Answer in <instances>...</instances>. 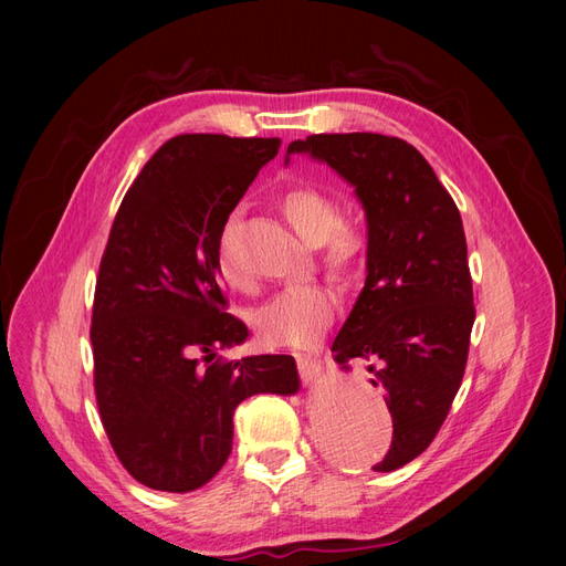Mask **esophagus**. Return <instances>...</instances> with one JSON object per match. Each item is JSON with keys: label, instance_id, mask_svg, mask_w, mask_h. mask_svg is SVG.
Here are the masks:
<instances>
[{"label": "esophagus", "instance_id": "34e87169", "mask_svg": "<svg viewBox=\"0 0 566 566\" xmlns=\"http://www.w3.org/2000/svg\"><path fill=\"white\" fill-rule=\"evenodd\" d=\"M297 368H300V375L304 382H314L316 378H321V361L314 356H306V354H297Z\"/></svg>", "mask_w": 566, "mask_h": 566}]
</instances>
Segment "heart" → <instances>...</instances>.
<instances>
[{
	"mask_svg": "<svg viewBox=\"0 0 566 566\" xmlns=\"http://www.w3.org/2000/svg\"><path fill=\"white\" fill-rule=\"evenodd\" d=\"M279 208L306 243L318 248L321 262L337 281H352L364 269L370 250L368 224L356 214H342L335 196L314 186L287 188ZM214 262L229 287H248L250 269L238 248L235 219L221 229ZM337 314V295L328 285L297 283L273 293L256 306L254 331L269 347H312L331 328Z\"/></svg>",
	"mask_w": 566,
	"mask_h": 566,
	"instance_id": "1",
	"label": "heart"
}]
</instances>
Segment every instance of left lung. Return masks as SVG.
Segmentation results:
<instances>
[{"mask_svg":"<svg viewBox=\"0 0 566 566\" xmlns=\"http://www.w3.org/2000/svg\"><path fill=\"white\" fill-rule=\"evenodd\" d=\"M287 153L328 163L364 202L368 276L333 352L342 368L373 361L394 427L373 470L391 472L434 441L465 375L474 297L462 219L430 163L397 136L312 134Z\"/></svg>","mask_w":566,"mask_h":566,"instance_id":"1","label":"left lung"}]
</instances>
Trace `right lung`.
<instances>
[{
  "instance_id": "right-lung-1",
  "label": "right lung",
  "mask_w": 566,
  "mask_h": 566,
  "mask_svg": "<svg viewBox=\"0 0 566 566\" xmlns=\"http://www.w3.org/2000/svg\"><path fill=\"white\" fill-rule=\"evenodd\" d=\"M279 148L281 139L179 134L115 214L94 290V391L117 460L148 489L208 484L231 453L235 406L300 387L287 354L217 356L248 337L217 279L219 233Z\"/></svg>"
}]
</instances>
